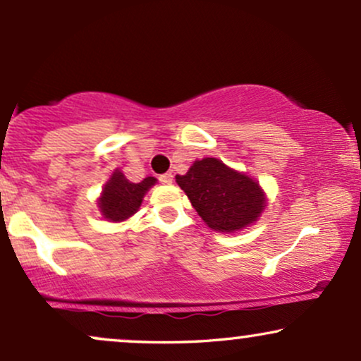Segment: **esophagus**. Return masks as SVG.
<instances>
[{
    "label": "esophagus",
    "mask_w": 361,
    "mask_h": 361,
    "mask_svg": "<svg viewBox=\"0 0 361 361\" xmlns=\"http://www.w3.org/2000/svg\"><path fill=\"white\" fill-rule=\"evenodd\" d=\"M159 181L163 185H171L173 183V175H171V173H164V175L159 176Z\"/></svg>",
    "instance_id": "esophagus-1"
}]
</instances>
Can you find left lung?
<instances>
[{
  "mask_svg": "<svg viewBox=\"0 0 361 361\" xmlns=\"http://www.w3.org/2000/svg\"><path fill=\"white\" fill-rule=\"evenodd\" d=\"M176 183L212 231L233 234L256 224L267 207V193L255 178L229 168L217 157L197 159Z\"/></svg>",
  "mask_w": 361,
  "mask_h": 361,
  "instance_id": "left-lung-1",
  "label": "left lung"
}]
</instances>
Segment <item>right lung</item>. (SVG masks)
Segmentation results:
<instances>
[{"instance_id":"obj_1","label":"right lung","mask_w":361,"mask_h":361,"mask_svg":"<svg viewBox=\"0 0 361 361\" xmlns=\"http://www.w3.org/2000/svg\"><path fill=\"white\" fill-rule=\"evenodd\" d=\"M154 176H146L140 183H132L117 168L109 178L98 197V210L109 222H123L140 209L144 195L154 186Z\"/></svg>"}]
</instances>
